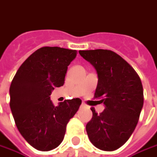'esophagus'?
I'll return each instance as SVG.
<instances>
[{
	"instance_id": "1",
	"label": "esophagus",
	"mask_w": 157,
	"mask_h": 157,
	"mask_svg": "<svg viewBox=\"0 0 157 157\" xmlns=\"http://www.w3.org/2000/svg\"><path fill=\"white\" fill-rule=\"evenodd\" d=\"M80 107H81V108H82V109H83V108H86V105H85L84 102H82V104H81Z\"/></svg>"
}]
</instances>
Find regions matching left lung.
I'll return each mask as SVG.
<instances>
[{"mask_svg":"<svg viewBox=\"0 0 157 157\" xmlns=\"http://www.w3.org/2000/svg\"><path fill=\"white\" fill-rule=\"evenodd\" d=\"M96 69L98 78L96 98H101L104 110L94 109L86 125L90 142L101 151H113L129 139L144 105L143 85L135 70L116 53L107 49L80 50Z\"/></svg>","mask_w":157,"mask_h":157,"instance_id":"8db88e82","label":"left lung"}]
</instances>
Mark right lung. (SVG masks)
Here are the masks:
<instances>
[{"label": "right lung", "instance_id": "obj_1", "mask_svg": "<svg viewBox=\"0 0 157 157\" xmlns=\"http://www.w3.org/2000/svg\"><path fill=\"white\" fill-rule=\"evenodd\" d=\"M77 50L43 47L24 61L11 83L10 108L23 138L35 149L51 151L64 138L68 121L81 104L79 98L55 106L50 95L64 85L67 67Z\"/></svg>", "mask_w": 157, "mask_h": 157}]
</instances>
